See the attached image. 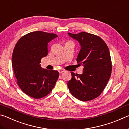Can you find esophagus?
Returning a JSON list of instances; mask_svg holds the SVG:
<instances>
[{"label":"esophagus","instance_id":"34e87169","mask_svg":"<svg viewBox=\"0 0 129 129\" xmlns=\"http://www.w3.org/2000/svg\"><path fill=\"white\" fill-rule=\"evenodd\" d=\"M65 72V70L63 69L58 70V72H59L60 73H63V72Z\"/></svg>","mask_w":129,"mask_h":129}]
</instances>
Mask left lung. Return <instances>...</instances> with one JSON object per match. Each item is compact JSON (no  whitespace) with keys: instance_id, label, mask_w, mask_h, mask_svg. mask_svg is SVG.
Returning <instances> with one entry per match:
<instances>
[{"instance_id":"1","label":"left lung","mask_w":129,"mask_h":129,"mask_svg":"<svg viewBox=\"0 0 129 129\" xmlns=\"http://www.w3.org/2000/svg\"><path fill=\"white\" fill-rule=\"evenodd\" d=\"M68 34L80 44L81 48L76 60L84 69L82 75L71 72L72 78L68 87L77 99L90 101L101 94L110 77L112 64L109 48L95 35L85 32Z\"/></svg>"}]
</instances>
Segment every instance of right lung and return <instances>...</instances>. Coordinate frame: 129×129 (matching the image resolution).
<instances>
[{"instance_id":"1","label":"right lung","mask_w":129,"mask_h":129,"mask_svg":"<svg viewBox=\"0 0 129 129\" xmlns=\"http://www.w3.org/2000/svg\"><path fill=\"white\" fill-rule=\"evenodd\" d=\"M57 37L54 34L35 31L25 35L15 45L12 68L17 85L28 96L41 99L51 92L57 80V71L41 69V58L48 54V43Z\"/></svg>"}]
</instances>
